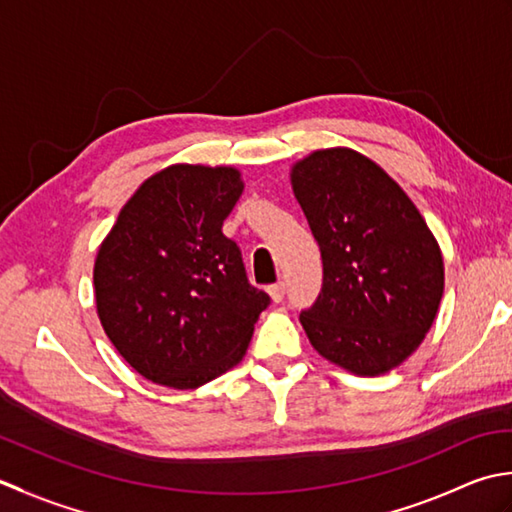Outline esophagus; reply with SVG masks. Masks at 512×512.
I'll list each match as a JSON object with an SVG mask.
<instances>
[{"label": "esophagus", "instance_id": "esophagus-1", "mask_svg": "<svg viewBox=\"0 0 512 512\" xmlns=\"http://www.w3.org/2000/svg\"><path fill=\"white\" fill-rule=\"evenodd\" d=\"M267 294L271 296V300L274 302H280L285 298V283H276V285H269V289H267Z\"/></svg>", "mask_w": 512, "mask_h": 512}]
</instances>
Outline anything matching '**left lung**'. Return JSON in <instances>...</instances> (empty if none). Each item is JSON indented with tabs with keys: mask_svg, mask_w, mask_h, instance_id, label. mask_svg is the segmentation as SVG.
<instances>
[{
	"mask_svg": "<svg viewBox=\"0 0 512 512\" xmlns=\"http://www.w3.org/2000/svg\"><path fill=\"white\" fill-rule=\"evenodd\" d=\"M289 176L325 274L316 305L300 314L311 347L349 373L393 371L440 309V245L402 187L356 150H316Z\"/></svg>",
	"mask_w": 512,
	"mask_h": 512,
	"instance_id": "1",
	"label": "left lung"
}]
</instances>
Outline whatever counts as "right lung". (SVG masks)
Instances as JSON below:
<instances>
[{"mask_svg":"<svg viewBox=\"0 0 512 512\" xmlns=\"http://www.w3.org/2000/svg\"><path fill=\"white\" fill-rule=\"evenodd\" d=\"M243 190L234 165H168L139 185L99 245L97 316L145 380L198 389L243 360L269 305L223 234Z\"/></svg>","mask_w":512,"mask_h":512,"instance_id":"obj_1","label":"right lung"}]
</instances>
